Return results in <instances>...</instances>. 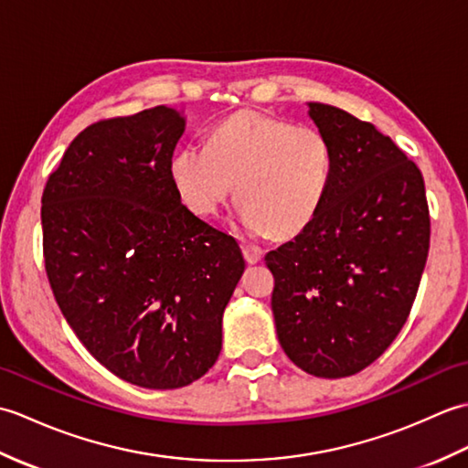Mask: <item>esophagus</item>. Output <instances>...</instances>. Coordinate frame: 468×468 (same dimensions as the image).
<instances>
[{
  "label": "esophagus",
  "instance_id": "obj_1",
  "mask_svg": "<svg viewBox=\"0 0 468 468\" xmlns=\"http://www.w3.org/2000/svg\"><path fill=\"white\" fill-rule=\"evenodd\" d=\"M243 257H245V261L247 263H257V261H261V257H263V250L260 245H243Z\"/></svg>",
  "mask_w": 468,
  "mask_h": 468
}]
</instances>
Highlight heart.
Listing matches in <instances>:
<instances>
[{
	"label": "heart",
	"instance_id": "b5f03b06",
	"mask_svg": "<svg viewBox=\"0 0 468 468\" xmlns=\"http://www.w3.org/2000/svg\"><path fill=\"white\" fill-rule=\"evenodd\" d=\"M334 173L335 153L322 131L257 111L227 116L207 146L185 144L171 158L173 185L195 215H217L237 193L241 223L255 235L302 233Z\"/></svg>",
	"mask_w": 468,
	"mask_h": 468
}]
</instances>
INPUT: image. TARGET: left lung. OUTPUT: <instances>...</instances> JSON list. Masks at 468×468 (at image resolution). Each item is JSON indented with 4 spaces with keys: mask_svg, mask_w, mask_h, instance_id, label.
<instances>
[{
    "mask_svg": "<svg viewBox=\"0 0 468 468\" xmlns=\"http://www.w3.org/2000/svg\"><path fill=\"white\" fill-rule=\"evenodd\" d=\"M335 173L300 235L265 255L271 310L287 357L317 378L352 376L380 357L409 320L431 247L420 168L374 124L310 102Z\"/></svg>",
    "mask_w": 468,
    "mask_h": 468,
    "instance_id": "left-lung-1",
    "label": "left lung"
}]
</instances>
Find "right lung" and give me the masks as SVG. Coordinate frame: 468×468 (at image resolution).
<instances>
[{
    "mask_svg": "<svg viewBox=\"0 0 468 468\" xmlns=\"http://www.w3.org/2000/svg\"><path fill=\"white\" fill-rule=\"evenodd\" d=\"M185 118L154 106L98 121L68 146L42 195L44 261L66 322L122 380L173 390L223 342L245 260L181 203L171 158Z\"/></svg>",
    "mask_w": 468,
    "mask_h": 468,
    "instance_id": "obj_1",
    "label": "right lung"
}]
</instances>
